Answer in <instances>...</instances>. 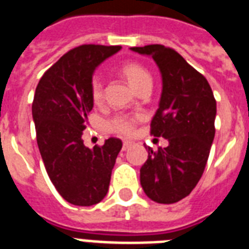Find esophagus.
Here are the masks:
<instances>
[{"mask_svg": "<svg viewBox=\"0 0 249 249\" xmlns=\"http://www.w3.org/2000/svg\"><path fill=\"white\" fill-rule=\"evenodd\" d=\"M130 145H131L130 141H124V142H123V151H126Z\"/></svg>", "mask_w": 249, "mask_h": 249, "instance_id": "1", "label": "esophagus"}]
</instances>
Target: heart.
I'll return each mask as SVG.
<instances>
[{
    "label": "heart",
    "mask_w": 249,
    "mask_h": 249,
    "mask_svg": "<svg viewBox=\"0 0 249 249\" xmlns=\"http://www.w3.org/2000/svg\"><path fill=\"white\" fill-rule=\"evenodd\" d=\"M120 72L123 74L128 83L138 92L141 88L145 86H152V75L151 72L138 62H125L120 68ZM90 94L94 104H100L104 100V86L98 76H94L90 83ZM134 119L128 116H118L108 123V128L112 131L120 134H130L134 129Z\"/></svg>",
    "instance_id": "1"
}]
</instances>
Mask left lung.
Here are the masks:
<instances>
[{"label":"left lung","instance_id":"8db88e82","mask_svg":"<svg viewBox=\"0 0 249 249\" xmlns=\"http://www.w3.org/2000/svg\"><path fill=\"white\" fill-rule=\"evenodd\" d=\"M153 58L161 72L162 90L151 121V134L169 141L141 167L147 197L163 205L187 197L201 179L215 138L216 101L209 82L173 48L161 44L131 47Z\"/></svg>","mask_w":249,"mask_h":249}]
</instances>
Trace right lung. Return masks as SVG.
<instances>
[{"instance_id": "1", "label": "right lung", "mask_w": 249, "mask_h": 249, "mask_svg": "<svg viewBox=\"0 0 249 249\" xmlns=\"http://www.w3.org/2000/svg\"><path fill=\"white\" fill-rule=\"evenodd\" d=\"M120 50V46H79L48 69L36 88L32 115L38 148L52 184L71 205L93 206L106 197L123 147L119 138L93 148L82 139L93 108V74Z\"/></svg>"}]
</instances>
